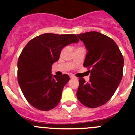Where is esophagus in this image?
<instances>
[{"mask_svg":"<svg viewBox=\"0 0 135 135\" xmlns=\"http://www.w3.org/2000/svg\"><path fill=\"white\" fill-rule=\"evenodd\" d=\"M70 78H71V79H75V78H76V77H75L74 76H72V75L70 76Z\"/></svg>","mask_w":135,"mask_h":135,"instance_id":"34e87169","label":"esophagus"}]
</instances>
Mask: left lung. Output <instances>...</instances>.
Instances as JSON below:
<instances>
[{"instance_id": "8db88e82", "label": "left lung", "mask_w": 135, "mask_h": 135, "mask_svg": "<svg viewBox=\"0 0 135 135\" xmlns=\"http://www.w3.org/2000/svg\"><path fill=\"white\" fill-rule=\"evenodd\" d=\"M77 36L88 51L83 65L90 76L88 82L80 78L76 96L87 108H97L112 98L120 84L123 76V55L108 36L97 32Z\"/></svg>"}]
</instances>
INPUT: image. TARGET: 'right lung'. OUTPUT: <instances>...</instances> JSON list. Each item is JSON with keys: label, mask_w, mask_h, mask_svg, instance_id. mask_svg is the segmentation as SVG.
Returning <instances> with one entry per match:
<instances>
[{"label": "right lung", "mask_w": 135, "mask_h": 135, "mask_svg": "<svg viewBox=\"0 0 135 135\" xmlns=\"http://www.w3.org/2000/svg\"><path fill=\"white\" fill-rule=\"evenodd\" d=\"M79 41L74 34L46 33L30 40L17 62V80L25 98L34 108L49 111L58 105L68 74L52 76L51 66L64 46Z\"/></svg>", "instance_id": "add662e5"}]
</instances>
